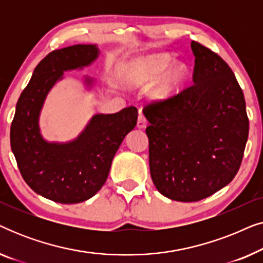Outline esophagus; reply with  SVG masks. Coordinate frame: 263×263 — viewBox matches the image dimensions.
<instances>
[{
	"instance_id": "obj_1",
	"label": "esophagus",
	"mask_w": 263,
	"mask_h": 263,
	"mask_svg": "<svg viewBox=\"0 0 263 263\" xmlns=\"http://www.w3.org/2000/svg\"><path fill=\"white\" fill-rule=\"evenodd\" d=\"M138 128H140V129H142V128H145L146 125H147V120H146V117H145V115H143L142 112H140V115H139V117H138Z\"/></svg>"
}]
</instances>
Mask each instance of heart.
I'll use <instances>...</instances> for the list:
<instances>
[{
  "label": "heart",
  "instance_id": "1",
  "mask_svg": "<svg viewBox=\"0 0 263 263\" xmlns=\"http://www.w3.org/2000/svg\"><path fill=\"white\" fill-rule=\"evenodd\" d=\"M171 59L168 55H154L139 59L132 62L127 69V81L134 86H143L153 82L168 67ZM185 68L182 64H174L161 75L152 96L157 99H164L177 88L184 78Z\"/></svg>",
  "mask_w": 263,
  "mask_h": 263
}]
</instances>
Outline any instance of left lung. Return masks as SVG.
Here are the masks:
<instances>
[{"mask_svg":"<svg viewBox=\"0 0 263 263\" xmlns=\"http://www.w3.org/2000/svg\"><path fill=\"white\" fill-rule=\"evenodd\" d=\"M193 82L143 107L149 171L158 192L181 202L213 195L235 178L249 134L243 91L218 53L192 42Z\"/></svg>","mask_w":263,"mask_h":263,"instance_id":"obj_1","label":"left lung"}]
</instances>
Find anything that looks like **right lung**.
<instances>
[{
	"instance_id": "right-lung-1",
	"label": "right lung",
	"mask_w": 263,
	"mask_h": 263,
	"mask_svg": "<svg viewBox=\"0 0 263 263\" xmlns=\"http://www.w3.org/2000/svg\"><path fill=\"white\" fill-rule=\"evenodd\" d=\"M97 56L98 49L86 44L49 52L21 93L10 125V147L21 176L32 190L55 202L79 203L100 190L118 147L138 121V109L129 106L96 115L69 143H49L41 136L38 117L50 88L63 70L87 66Z\"/></svg>"
}]
</instances>
